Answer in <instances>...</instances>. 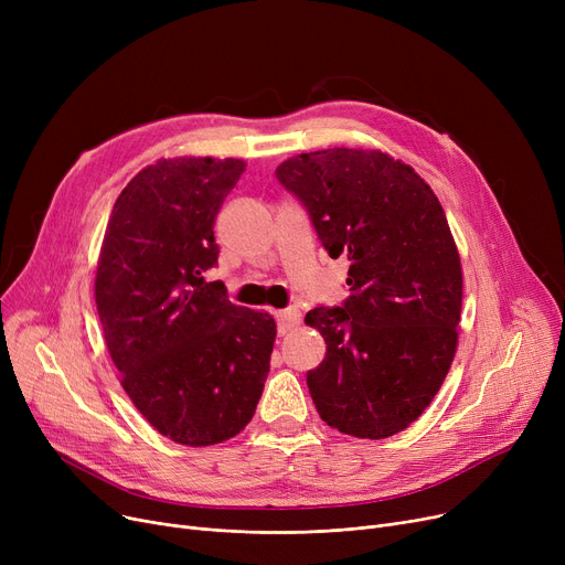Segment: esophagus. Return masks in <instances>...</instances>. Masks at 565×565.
<instances>
[{"label": "esophagus", "mask_w": 565, "mask_h": 565, "mask_svg": "<svg viewBox=\"0 0 565 565\" xmlns=\"http://www.w3.org/2000/svg\"><path fill=\"white\" fill-rule=\"evenodd\" d=\"M275 318H277V332L284 337L286 332H290L295 328V324L300 322V311L298 309H284V311H277Z\"/></svg>", "instance_id": "obj_1"}]
</instances>
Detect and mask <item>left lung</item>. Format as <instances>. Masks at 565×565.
<instances>
[{
  "instance_id": "obj_1",
  "label": "left lung",
  "mask_w": 565,
  "mask_h": 565,
  "mask_svg": "<svg viewBox=\"0 0 565 565\" xmlns=\"http://www.w3.org/2000/svg\"><path fill=\"white\" fill-rule=\"evenodd\" d=\"M275 175L324 252L350 260L341 307L305 318L328 343L307 373L313 405L345 435L392 437L430 405L458 345L462 267L444 207L412 167L380 151L302 153Z\"/></svg>"
}]
</instances>
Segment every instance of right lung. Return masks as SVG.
<instances>
[{
	"instance_id": "1",
	"label": "right lung",
	"mask_w": 565,
	"mask_h": 565,
	"mask_svg": "<svg viewBox=\"0 0 565 565\" xmlns=\"http://www.w3.org/2000/svg\"><path fill=\"white\" fill-rule=\"evenodd\" d=\"M243 160L178 158L141 169L118 194L96 273L111 362L135 407L164 437L211 447L254 417L270 373L275 318L228 300L215 217Z\"/></svg>"
}]
</instances>
